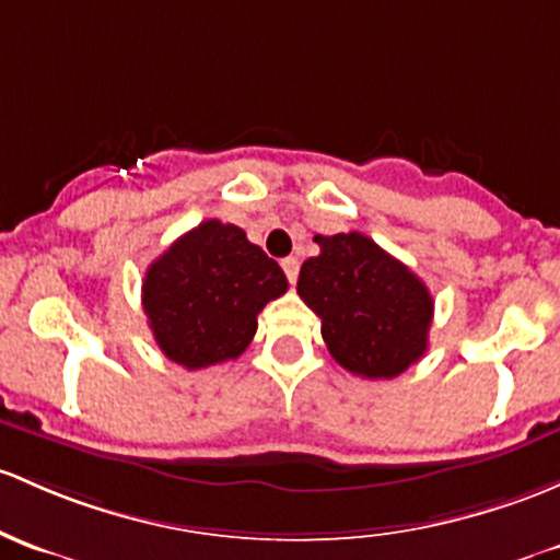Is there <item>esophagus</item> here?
Segmentation results:
<instances>
[{"instance_id":"obj_1","label":"esophagus","mask_w":560,"mask_h":560,"mask_svg":"<svg viewBox=\"0 0 560 560\" xmlns=\"http://www.w3.org/2000/svg\"><path fill=\"white\" fill-rule=\"evenodd\" d=\"M281 268H284V273H287V279H290V284H295V281H298V270H300L298 257H287V260H281Z\"/></svg>"}]
</instances>
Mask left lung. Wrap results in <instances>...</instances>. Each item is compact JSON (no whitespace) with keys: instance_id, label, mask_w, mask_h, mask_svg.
I'll list each match as a JSON object with an SVG mask.
<instances>
[{"instance_id":"obj_1","label":"left lung","mask_w":560,"mask_h":560,"mask_svg":"<svg viewBox=\"0 0 560 560\" xmlns=\"http://www.w3.org/2000/svg\"><path fill=\"white\" fill-rule=\"evenodd\" d=\"M314 241L319 255L300 268L298 295L322 319L329 354L362 378H397L429 346L427 284L357 231Z\"/></svg>"}]
</instances>
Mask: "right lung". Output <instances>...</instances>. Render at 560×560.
<instances>
[{"instance_id": "add662e5", "label": "right lung", "mask_w": 560, "mask_h": 560, "mask_svg": "<svg viewBox=\"0 0 560 560\" xmlns=\"http://www.w3.org/2000/svg\"><path fill=\"white\" fill-rule=\"evenodd\" d=\"M287 287L279 262L241 228L206 220L147 268L141 305L163 354L201 370L244 354L257 314Z\"/></svg>"}]
</instances>
